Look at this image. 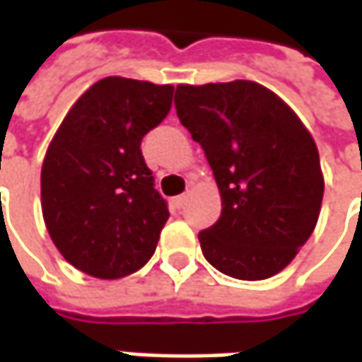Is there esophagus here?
<instances>
[{
  "instance_id": "obj_1",
  "label": "esophagus",
  "mask_w": 362,
  "mask_h": 362,
  "mask_svg": "<svg viewBox=\"0 0 362 362\" xmlns=\"http://www.w3.org/2000/svg\"><path fill=\"white\" fill-rule=\"evenodd\" d=\"M186 200H188V196H186V194H180V196H176V198L172 200V204H174V208L182 210V208L186 206Z\"/></svg>"
}]
</instances>
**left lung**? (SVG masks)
I'll use <instances>...</instances> for the list:
<instances>
[{
    "mask_svg": "<svg viewBox=\"0 0 362 362\" xmlns=\"http://www.w3.org/2000/svg\"><path fill=\"white\" fill-rule=\"evenodd\" d=\"M174 107L222 194L218 222L198 233L204 257L243 281L279 274L321 210L315 140L281 98L252 81L178 85Z\"/></svg>",
    "mask_w": 362,
    "mask_h": 362,
    "instance_id": "8db88e82",
    "label": "left lung"
}]
</instances>
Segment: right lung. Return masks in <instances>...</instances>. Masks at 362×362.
<instances>
[{
  "label": "right lung",
  "instance_id": "right-lung-1",
  "mask_svg": "<svg viewBox=\"0 0 362 362\" xmlns=\"http://www.w3.org/2000/svg\"><path fill=\"white\" fill-rule=\"evenodd\" d=\"M172 85L107 77L78 98L41 168V208L53 243L93 277L119 279L152 257L168 220L140 142L172 107Z\"/></svg>",
  "mask_w": 362,
  "mask_h": 362
}]
</instances>
